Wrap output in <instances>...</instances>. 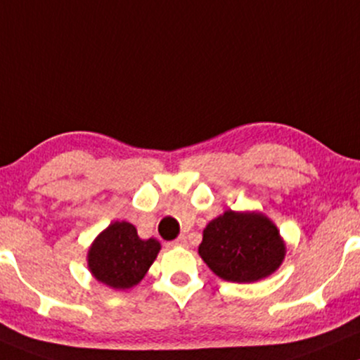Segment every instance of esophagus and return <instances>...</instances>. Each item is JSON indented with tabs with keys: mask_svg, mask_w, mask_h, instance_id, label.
I'll list each match as a JSON object with an SVG mask.
<instances>
[{
	"mask_svg": "<svg viewBox=\"0 0 360 360\" xmlns=\"http://www.w3.org/2000/svg\"><path fill=\"white\" fill-rule=\"evenodd\" d=\"M170 245H173V247H185V245H187V237H185V235H180V237L176 238V240H173Z\"/></svg>",
	"mask_w": 360,
	"mask_h": 360,
	"instance_id": "esophagus-1",
	"label": "esophagus"
}]
</instances>
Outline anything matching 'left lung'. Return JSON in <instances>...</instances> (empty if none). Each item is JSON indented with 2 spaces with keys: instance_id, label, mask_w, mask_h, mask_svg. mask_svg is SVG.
Instances as JSON below:
<instances>
[{
  "instance_id": "left-lung-1",
  "label": "left lung",
  "mask_w": 360,
  "mask_h": 360,
  "mask_svg": "<svg viewBox=\"0 0 360 360\" xmlns=\"http://www.w3.org/2000/svg\"><path fill=\"white\" fill-rule=\"evenodd\" d=\"M198 254L224 281L250 283L281 267L285 242L274 221L260 212L227 210L203 230Z\"/></svg>"
}]
</instances>
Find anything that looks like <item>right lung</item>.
<instances>
[{"instance_id": "right-lung-1", "label": "right lung", "mask_w": 360, "mask_h": 360, "mask_svg": "<svg viewBox=\"0 0 360 360\" xmlns=\"http://www.w3.org/2000/svg\"><path fill=\"white\" fill-rule=\"evenodd\" d=\"M157 238L141 240L135 225L113 221L88 250V269L96 281L115 290H127L145 277L160 252Z\"/></svg>"}]
</instances>
